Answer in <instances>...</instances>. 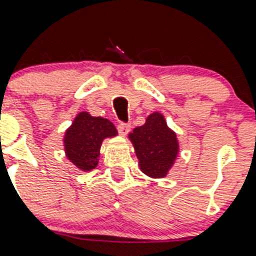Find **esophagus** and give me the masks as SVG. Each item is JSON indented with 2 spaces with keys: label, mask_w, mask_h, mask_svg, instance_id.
I'll use <instances>...</instances> for the list:
<instances>
[{
  "label": "esophagus",
  "mask_w": 256,
  "mask_h": 256,
  "mask_svg": "<svg viewBox=\"0 0 256 256\" xmlns=\"http://www.w3.org/2000/svg\"><path fill=\"white\" fill-rule=\"evenodd\" d=\"M130 128H132V126L128 124H118V132H120V136H126L128 132H130Z\"/></svg>",
  "instance_id": "34e87169"
}]
</instances>
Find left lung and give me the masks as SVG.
<instances>
[{"label":"left lung","mask_w":256,"mask_h":256,"mask_svg":"<svg viewBox=\"0 0 256 256\" xmlns=\"http://www.w3.org/2000/svg\"><path fill=\"white\" fill-rule=\"evenodd\" d=\"M136 152L140 169L150 178H164L174 165L180 154L178 138L166 124L161 112L154 111L145 124L128 134Z\"/></svg>","instance_id":"obj_1"}]
</instances>
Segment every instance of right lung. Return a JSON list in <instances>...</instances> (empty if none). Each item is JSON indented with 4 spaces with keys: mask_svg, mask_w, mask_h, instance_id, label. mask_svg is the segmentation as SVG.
<instances>
[{
    "mask_svg": "<svg viewBox=\"0 0 256 256\" xmlns=\"http://www.w3.org/2000/svg\"><path fill=\"white\" fill-rule=\"evenodd\" d=\"M116 136L118 132L112 122L102 116H92L87 111H80L64 132L66 157L79 170L91 172L99 162L103 141Z\"/></svg>",
    "mask_w": 256,
    "mask_h": 256,
    "instance_id": "1",
    "label": "right lung"
}]
</instances>
